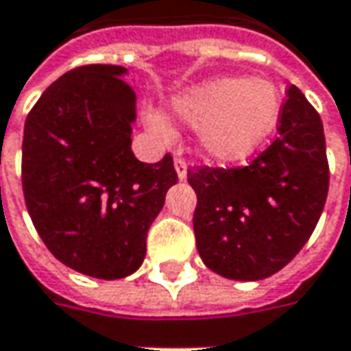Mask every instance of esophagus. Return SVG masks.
I'll return each mask as SVG.
<instances>
[{
	"label": "esophagus",
	"instance_id": "obj_1",
	"mask_svg": "<svg viewBox=\"0 0 351 351\" xmlns=\"http://www.w3.org/2000/svg\"><path fill=\"white\" fill-rule=\"evenodd\" d=\"M173 168L178 171V180H180V182L187 180V164H185V160L176 158V160H173Z\"/></svg>",
	"mask_w": 351,
	"mask_h": 351
}]
</instances>
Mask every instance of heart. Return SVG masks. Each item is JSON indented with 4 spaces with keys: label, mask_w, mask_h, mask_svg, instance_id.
I'll use <instances>...</instances> for the list:
<instances>
[{
    "label": "heart",
    "mask_w": 351,
    "mask_h": 351,
    "mask_svg": "<svg viewBox=\"0 0 351 351\" xmlns=\"http://www.w3.org/2000/svg\"><path fill=\"white\" fill-rule=\"evenodd\" d=\"M283 111L279 89L265 80L219 77L176 95L169 115L189 127H201L199 148L219 164H242L276 130ZM158 134L166 128L150 121Z\"/></svg>",
    "instance_id": "b5f03b06"
}]
</instances>
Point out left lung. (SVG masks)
Returning <instances> with one entry per match:
<instances>
[{"label": "left lung", "mask_w": 351, "mask_h": 351, "mask_svg": "<svg viewBox=\"0 0 351 351\" xmlns=\"http://www.w3.org/2000/svg\"><path fill=\"white\" fill-rule=\"evenodd\" d=\"M320 115L289 86L277 138L250 166L187 171L197 193V252L210 271L260 281L283 269L311 238L328 195Z\"/></svg>", "instance_id": "1"}]
</instances>
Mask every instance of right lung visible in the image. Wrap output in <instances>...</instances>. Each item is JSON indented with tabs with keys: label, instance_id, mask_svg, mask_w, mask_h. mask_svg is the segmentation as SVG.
I'll return each instance as SVG.
<instances>
[{
	"label": "right lung",
	"instance_id": "right-lung-1",
	"mask_svg": "<svg viewBox=\"0 0 351 351\" xmlns=\"http://www.w3.org/2000/svg\"><path fill=\"white\" fill-rule=\"evenodd\" d=\"M127 68L91 64L45 89L25 121L23 193L56 260L84 276L121 279L146 256V234L178 183L171 156L158 164L130 148L136 95Z\"/></svg>",
	"mask_w": 351,
	"mask_h": 351
}]
</instances>
